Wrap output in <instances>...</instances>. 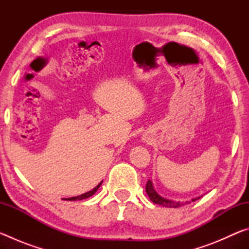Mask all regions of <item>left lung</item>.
Wrapping results in <instances>:
<instances>
[{
    "mask_svg": "<svg viewBox=\"0 0 249 249\" xmlns=\"http://www.w3.org/2000/svg\"><path fill=\"white\" fill-rule=\"evenodd\" d=\"M146 192L147 195H148L149 199L154 202L156 204H159L161 206H165V208H180V206H182L185 203H189V202H179V201H174V200H169V199H166V197L161 196L160 195H158L157 191L155 190L153 182H151L150 180H148V182L146 184ZM201 196H197L195 197V199H192L191 201H196L197 199H200Z\"/></svg>",
    "mask_w": 249,
    "mask_h": 249,
    "instance_id": "8db88e82",
    "label": "left lung"
}]
</instances>
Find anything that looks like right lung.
<instances>
[{"label": "right lung", "instance_id": "add662e5", "mask_svg": "<svg viewBox=\"0 0 249 249\" xmlns=\"http://www.w3.org/2000/svg\"><path fill=\"white\" fill-rule=\"evenodd\" d=\"M102 184V182H100L98 185H96L95 188L92 189L91 191L87 192V193H83L81 196H72V197H68V199H64V200H68V201H77V200H84V199H88V197H90L94 195V193L98 191V189L100 188V185Z\"/></svg>", "mask_w": 249, "mask_h": 249}]
</instances>
